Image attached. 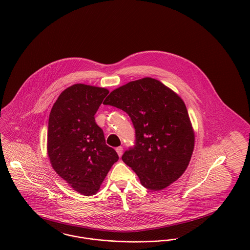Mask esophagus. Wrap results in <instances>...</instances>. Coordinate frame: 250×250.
Listing matches in <instances>:
<instances>
[{"instance_id":"esophagus-1","label":"esophagus","mask_w":250,"mask_h":250,"mask_svg":"<svg viewBox=\"0 0 250 250\" xmlns=\"http://www.w3.org/2000/svg\"><path fill=\"white\" fill-rule=\"evenodd\" d=\"M115 150H116V152H117L118 156H119V157H121V156H122V154H123V148H122L121 146H119V147H117Z\"/></svg>"}]
</instances>
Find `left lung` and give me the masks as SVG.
Returning <instances> with one entry per match:
<instances>
[{
    "instance_id": "obj_1",
    "label": "left lung",
    "mask_w": 250,
    "mask_h": 250,
    "mask_svg": "<svg viewBox=\"0 0 250 250\" xmlns=\"http://www.w3.org/2000/svg\"><path fill=\"white\" fill-rule=\"evenodd\" d=\"M103 104L131 117L136 143L122 161L144 188L161 190L182 176L192 155L194 133L186 105L173 90L147 77L114 89Z\"/></svg>"
}]
</instances>
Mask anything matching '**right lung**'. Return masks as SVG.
<instances>
[{
    "mask_svg": "<svg viewBox=\"0 0 250 250\" xmlns=\"http://www.w3.org/2000/svg\"><path fill=\"white\" fill-rule=\"evenodd\" d=\"M108 90L76 83L63 90L51 109L47 151L55 171L86 196L96 193L118 161L94 115Z\"/></svg>",
    "mask_w": 250,
    "mask_h": 250,
    "instance_id": "right-lung-1",
    "label": "right lung"
}]
</instances>
